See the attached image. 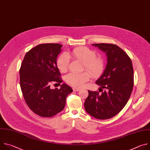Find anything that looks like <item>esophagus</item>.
Listing matches in <instances>:
<instances>
[{
  "label": "esophagus",
  "instance_id": "esophagus-1",
  "mask_svg": "<svg viewBox=\"0 0 150 150\" xmlns=\"http://www.w3.org/2000/svg\"><path fill=\"white\" fill-rule=\"evenodd\" d=\"M73 90H74V91H80V89H79V88H73Z\"/></svg>",
  "mask_w": 150,
  "mask_h": 150
}]
</instances>
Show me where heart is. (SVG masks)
<instances>
[{
    "label": "heart",
    "instance_id": "obj_1",
    "mask_svg": "<svg viewBox=\"0 0 150 150\" xmlns=\"http://www.w3.org/2000/svg\"><path fill=\"white\" fill-rule=\"evenodd\" d=\"M72 54L75 59L83 63V68L88 71L93 77H98L103 72L104 61L101 57L96 56L95 51L87 47H79L75 49ZM56 64L61 72H67L69 65V55L67 53L62 54L58 57ZM90 74L86 71L79 74L70 73L66 76L65 81L72 87L81 88L90 79Z\"/></svg>",
    "mask_w": 150,
    "mask_h": 150
}]
</instances>
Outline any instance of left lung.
<instances>
[{
    "label": "left lung",
    "instance_id": "obj_1",
    "mask_svg": "<svg viewBox=\"0 0 150 150\" xmlns=\"http://www.w3.org/2000/svg\"><path fill=\"white\" fill-rule=\"evenodd\" d=\"M93 46L106 53L108 63L104 73L96 82L101 88L98 91H88L84 108L96 119H108L118 114L129 99L134 87L133 66L129 56L117 46L109 43ZM104 88L107 91L103 92Z\"/></svg>",
    "mask_w": 150,
    "mask_h": 150
}]
</instances>
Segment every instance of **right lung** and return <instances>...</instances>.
Masks as SVG:
<instances>
[{"mask_svg":"<svg viewBox=\"0 0 150 150\" xmlns=\"http://www.w3.org/2000/svg\"><path fill=\"white\" fill-rule=\"evenodd\" d=\"M62 45L45 43L29 50L19 69L20 86L29 108L43 117H52L65 108L66 98L72 89L65 83L60 88L51 89L52 83L62 82L56 59ZM56 84V83H55Z\"/></svg>","mask_w":150,"mask_h":150,"instance_id":"obj_1","label":"right lung"}]
</instances>
